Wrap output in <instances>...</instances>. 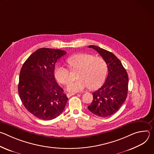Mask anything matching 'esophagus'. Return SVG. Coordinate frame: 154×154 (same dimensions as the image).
<instances>
[{
	"mask_svg": "<svg viewBox=\"0 0 154 154\" xmlns=\"http://www.w3.org/2000/svg\"><path fill=\"white\" fill-rule=\"evenodd\" d=\"M75 94V93H68V94H67V97H70L71 96L74 95Z\"/></svg>",
	"mask_w": 154,
	"mask_h": 154,
	"instance_id": "1",
	"label": "esophagus"
}]
</instances>
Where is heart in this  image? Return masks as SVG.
<instances>
[{"label":"heart","mask_w":154,"mask_h":154,"mask_svg":"<svg viewBox=\"0 0 154 154\" xmlns=\"http://www.w3.org/2000/svg\"><path fill=\"white\" fill-rule=\"evenodd\" d=\"M67 63L71 69H78L77 80L71 81L66 86L68 91L75 93L82 91L86 87L95 90L104 82L108 72V65L101 57H94L89 54H78L69 57ZM57 80L63 85L69 80L68 70L63 66H58L55 69Z\"/></svg>","instance_id":"heart-1"}]
</instances>
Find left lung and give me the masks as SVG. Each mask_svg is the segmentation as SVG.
Here are the masks:
<instances>
[{
	"mask_svg": "<svg viewBox=\"0 0 154 154\" xmlns=\"http://www.w3.org/2000/svg\"><path fill=\"white\" fill-rule=\"evenodd\" d=\"M89 48L96 50L105 59L108 72L103 85L93 93V101L88 108L96 116L106 118L115 113L124 103L128 77L121 61L113 53L94 45Z\"/></svg>",
	"mask_w": 154,
	"mask_h": 154,
	"instance_id": "8db88e82",
	"label": "left lung"
}]
</instances>
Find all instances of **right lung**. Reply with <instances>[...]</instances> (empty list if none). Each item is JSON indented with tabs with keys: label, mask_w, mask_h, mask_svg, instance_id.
<instances>
[{
	"label": "right lung",
	"mask_w": 154,
	"mask_h": 154,
	"mask_svg": "<svg viewBox=\"0 0 154 154\" xmlns=\"http://www.w3.org/2000/svg\"><path fill=\"white\" fill-rule=\"evenodd\" d=\"M66 52L41 48L24 62L20 71L19 97L27 110L42 120H51L64 110L68 98L56 82L55 64Z\"/></svg>",
	"instance_id": "obj_1"
}]
</instances>
